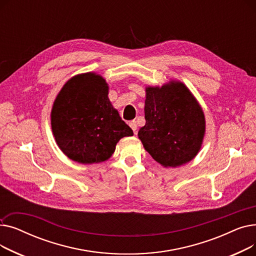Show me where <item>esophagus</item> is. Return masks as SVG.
<instances>
[{
    "label": "esophagus",
    "instance_id": "1",
    "mask_svg": "<svg viewBox=\"0 0 256 256\" xmlns=\"http://www.w3.org/2000/svg\"><path fill=\"white\" fill-rule=\"evenodd\" d=\"M130 128L132 130V132H134V134H137V122L135 120H132V121H130Z\"/></svg>",
    "mask_w": 256,
    "mask_h": 256
}]
</instances>
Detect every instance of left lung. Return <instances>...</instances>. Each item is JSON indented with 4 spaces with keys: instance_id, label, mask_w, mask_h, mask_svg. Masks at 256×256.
<instances>
[{
    "instance_id": "obj_1",
    "label": "left lung",
    "mask_w": 256,
    "mask_h": 256,
    "mask_svg": "<svg viewBox=\"0 0 256 256\" xmlns=\"http://www.w3.org/2000/svg\"><path fill=\"white\" fill-rule=\"evenodd\" d=\"M145 120L138 132L145 150L164 167L192 160L202 145L206 118L188 87L170 80L162 87H146Z\"/></svg>"
}]
</instances>
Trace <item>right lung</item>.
I'll list each match as a JSON object with an SVG mask.
<instances>
[{"instance_id":"obj_1","label":"right lung","mask_w":256,"mask_h":256,"mask_svg":"<svg viewBox=\"0 0 256 256\" xmlns=\"http://www.w3.org/2000/svg\"><path fill=\"white\" fill-rule=\"evenodd\" d=\"M108 94L106 80L96 72H86L67 80L54 102L52 135L63 154L74 162H104L121 138L134 135Z\"/></svg>"}]
</instances>
